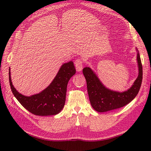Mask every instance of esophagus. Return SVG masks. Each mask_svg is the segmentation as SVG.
<instances>
[{
    "label": "esophagus",
    "mask_w": 151,
    "mask_h": 151,
    "mask_svg": "<svg viewBox=\"0 0 151 151\" xmlns=\"http://www.w3.org/2000/svg\"><path fill=\"white\" fill-rule=\"evenodd\" d=\"M76 68L77 72H80L83 70V62L81 59H77L75 62Z\"/></svg>",
    "instance_id": "1"
}]
</instances>
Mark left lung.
<instances>
[{
	"mask_svg": "<svg viewBox=\"0 0 151 151\" xmlns=\"http://www.w3.org/2000/svg\"><path fill=\"white\" fill-rule=\"evenodd\" d=\"M139 74L130 88L123 92L109 89L105 87L96 73L89 67L83 68V72L87 83V89L91 106L98 112H106L122 108L129 104L137 95L142 81V65L140 55L136 48Z\"/></svg>",
	"mask_w": 151,
	"mask_h": 151,
	"instance_id": "left-lung-1",
	"label": "left lung"
}]
</instances>
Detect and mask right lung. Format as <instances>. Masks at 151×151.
Returning <instances> with one entry per match:
<instances>
[{"instance_id": "right-lung-1", "label": "right lung", "mask_w": 151, "mask_h": 151, "mask_svg": "<svg viewBox=\"0 0 151 151\" xmlns=\"http://www.w3.org/2000/svg\"><path fill=\"white\" fill-rule=\"evenodd\" d=\"M76 72L72 61L63 63L46 89L30 96L21 94L14 87L11 70L9 72V77L12 92L22 106L35 115L49 116L55 115L62 111L65 103L68 82Z\"/></svg>"}]
</instances>
